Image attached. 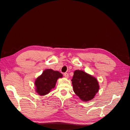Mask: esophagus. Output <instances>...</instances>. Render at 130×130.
Instances as JSON below:
<instances>
[{"label":"esophagus","mask_w":130,"mask_h":130,"mask_svg":"<svg viewBox=\"0 0 130 130\" xmlns=\"http://www.w3.org/2000/svg\"><path fill=\"white\" fill-rule=\"evenodd\" d=\"M64 76L65 77H66V78H68L69 77V73H65L64 74Z\"/></svg>","instance_id":"1"}]
</instances>
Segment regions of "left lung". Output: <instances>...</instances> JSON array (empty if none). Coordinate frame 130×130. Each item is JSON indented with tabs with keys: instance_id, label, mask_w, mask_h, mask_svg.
Masks as SVG:
<instances>
[{
	"instance_id": "8db88e82",
	"label": "left lung",
	"mask_w": 130,
	"mask_h": 130,
	"mask_svg": "<svg viewBox=\"0 0 130 130\" xmlns=\"http://www.w3.org/2000/svg\"><path fill=\"white\" fill-rule=\"evenodd\" d=\"M72 82L74 92L84 101L93 99L99 90L96 78L82 71L74 72Z\"/></svg>"
}]
</instances>
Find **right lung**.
<instances>
[{
	"label": "right lung",
	"mask_w": 130,
	"mask_h": 130,
	"mask_svg": "<svg viewBox=\"0 0 130 130\" xmlns=\"http://www.w3.org/2000/svg\"><path fill=\"white\" fill-rule=\"evenodd\" d=\"M62 76L63 75L58 71H54L51 69L45 70L35 82L36 92L40 95L49 93L55 86L57 79Z\"/></svg>",
	"instance_id": "obj_1"
}]
</instances>
